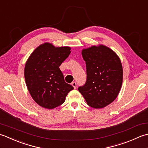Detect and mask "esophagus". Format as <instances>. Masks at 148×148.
Listing matches in <instances>:
<instances>
[{
	"label": "esophagus",
	"mask_w": 148,
	"mask_h": 148,
	"mask_svg": "<svg viewBox=\"0 0 148 148\" xmlns=\"http://www.w3.org/2000/svg\"><path fill=\"white\" fill-rule=\"evenodd\" d=\"M71 85H72V86L74 87V89H77V83L76 82H72Z\"/></svg>",
	"instance_id": "1"
}]
</instances>
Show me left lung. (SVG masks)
Here are the masks:
<instances>
[{
	"label": "left lung",
	"instance_id": "obj_1",
	"mask_svg": "<svg viewBox=\"0 0 148 148\" xmlns=\"http://www.w3.org/2000/svg\"><path fill=\"white\" fill-rule=\"evenodd\" d=\"M87 80L78 91L90 107L102 108L115 100L123 83V66L119 56L103 45L82 50Z\"/></svg>",
	"mask_w": 148,
	"mask_h": 148
}]
</instances>
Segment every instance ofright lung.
<instances>
[{
    "label": "right lung",
    "mask_w": 148,
    "mask_h": 148,
    "mask_svg": "<svg viewBox=\"0 0 148 148\" xmlns=\"http://www.w3.org/2000/svg\"><path fill=\"white\" fill-rule=\"evenodd\" d=\"M70 47L44 43L30 55L24 68L28 91L34 101L47 109L64 103L73 87L66 83L59 66L71 53Z\"/></svg>",
    "instance_id": "1"
}]
</instances>
